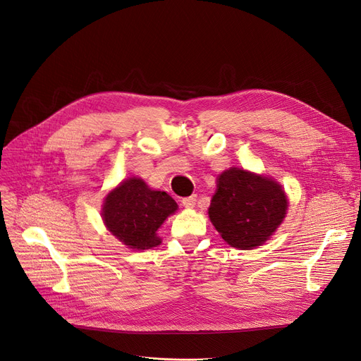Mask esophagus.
Returning <instances> with one entry per match:
<instances>
[{"instance_id": "obj_1", "label": "esophagus", "mask_w": 361, "mask_h": 361, "mask_svg": "<svg viewBox=\"0 0 361 361\" xmlns=\"http://www.w3.org/2000/svg\"><path fill=\"white\" fill-rule=\"evenodd\" d=\"M196 202H197V197L196 196H188V197H184L181 200L183 206L184 207H195L196 206Z\"/></svg>"}]
</instances>
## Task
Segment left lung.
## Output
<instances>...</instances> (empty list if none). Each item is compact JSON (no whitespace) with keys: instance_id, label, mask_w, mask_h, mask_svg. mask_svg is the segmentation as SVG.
<instances>
[{"instance_id":"1","label":"left lung","mask_w":361,"mask_h":361,"mask_svg":"<svg viewBox=\"0 0 361 361\" xmlns=\"http://www.w3.org/2000/svg\"><path fill=\"white\" fill-rule=\"evenodd\" d=\"M287 207V196L276 181L230 168L218 177L209 218L226 243L249 250L276 231Z\"/></svg>"}]
</instances>
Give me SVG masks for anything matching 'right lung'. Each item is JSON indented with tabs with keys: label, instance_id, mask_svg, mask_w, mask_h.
I'll return each mask as SVG.
<instances>
[{
	"label": "right lung",
	"instance_id": "right-lung-1",
	"mask_svg": "<svg viewBox=\"0 0 361 361\" xmlns=\"http://www.w3.org/2000/svg\"><path fill=\"white\" fill-rule=\"evenodd\" d=\"M177 211L176 200L165 192L150 190L140 178L123 181L106 197L102 218L106 228L130 249L157 247V230Z\"/></svg>",
	"mask_w": 361,
	"mask_h": 361
}]
</instances>
